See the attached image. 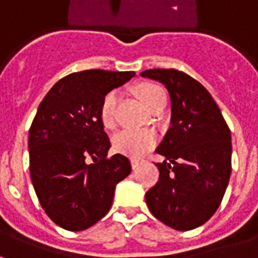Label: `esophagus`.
I'll return each mask as SVG.
<instances>
[{
    "mask_svg": "<svg viewBox=\"0 0 258 258\" xmlns=\"http://www.w3.org/2000/svg\"><path fill=\"white\" fill-rule=\"evenodd\" d=\"M140 164H141L140 159H131V166H133V168H137Z\"/></svg>",
    "mask_w": 258,
    "mask_h": 258,
    "instance_id": "1",
    "label": "esophagus"
}]
</instances>
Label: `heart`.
<instances>
[{"mask_svg": "<svg viewBox=\"0 0 258 258\" xmlns=\"http://www.w3.org/2000/svg\"><path fill=\"white\" fill-rule=\"evenodd\" d=\"M135 94L140 101L149 110L157 106L159 103L166 102V92L160 85L153 83H144L135 88ZM118 102L117 91H110L102 99L99 107V117L106 128H113L116 121V106ZM113 149L116 153L130 157H141L146 152L151 151L156 145V135L151 131H135V130H123L113 137Z\"/></svg>", "mask_w": 258, "mask_h": 258, "instance_id": "obj_1", "label": "heart"}]
</instances>
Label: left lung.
<instances>
[{"label":"left lung","mask_w":258,"mask_h":258,"mask_svg":"<svg viewBox=\"0 0 258 258\" xmlns=\"http://www.w3.org/2000/svg\"><path fill=\"white\" fill-rule=\"evenodd\" d=\"M142 77L166 85L171 127L156 152L159 181L145 195L159 221L177 231L203 225L221 203L231 175V131L210 92L175 69H151Z\"/></svg>","instance_id":"8db88e82"}]
</instances>
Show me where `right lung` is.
<instances>
[{
  "instance_id": "right-lung-1",
  "label": "right lung",
  "mask_w": 258,
  "mask_h": 258,
  "mask_svg": "<svg viewBox=\"0 0 258 258\" xmlns=\"http://www.w3.org/2000/svg\"><path fill=\"white\" fill-rule=\"evenodd\" d=\"M134 76L99 69L69 74L37 109L29 131L31 182L47 216L63 229L84 231L106 216L116 185L131 173L125 156L107 157L99 107Z\"/></svg>"
}]
</instances>
